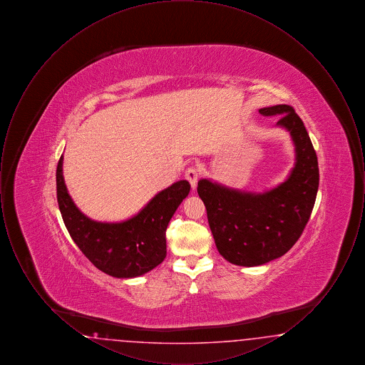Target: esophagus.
<instances>
[{"label":"esophagus","instance_id":"1","mask_svg":"<svg viewBox=\"0 0 365 365\" xmlns=\"http://www.w3.org/2000/svg\"><path fill=\"white\" fill-rule=\"evenodd\" d=\"M198 170L195 168V167H189L187 170H186V173H185V176H186V179L190 182L191 187L192 189H195V186H197V180H198Z\"/></svg>","mask_w":365,"mask_h":365}]
</instances>
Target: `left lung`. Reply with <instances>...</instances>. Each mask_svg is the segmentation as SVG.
I'll return each mask as SVG.
<instances>
[{"label": "left lung", "instance_id": "8db88e82", "mask_svg": "<svg viewBox=\"0 0 365 365\" xmlns=\"http://www.w3.org/2000/svg\"><path fill=\"white\" fill-rule=\"evenodd\" d=\"M277 116L294 143L295 163L284 182L264 192L237 190L210 179L198 182L219 253L231 264L257 267L287 253L307 226L319 189V165L308 131L290 105L259 109Z\"/></svg>", "mask_w": 365, "mask_h": 365}]
</instances>
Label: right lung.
Listing matches in <instances>:
<instances>
[{
    "instance_id": "add662e5",
    "label": "right lung",
    "mask_w": 365,
    "mask_h": 365,
    "mask_svg": "<svg viewBox=\"0 0 365 365\" xmlns=\"http://www.w3.org/2000/svg\"><path fill=\"white\" fill-rule=\"evenodd\" d=\"M56 185L58 208L73 242L100 271L120 279L145 275L165 259V230L190 191L187 180H179L157 192L135 216L108 223L87 217L75 205L63 176V156L57 164Z\"/></svg>"
}]
</instances>
